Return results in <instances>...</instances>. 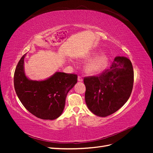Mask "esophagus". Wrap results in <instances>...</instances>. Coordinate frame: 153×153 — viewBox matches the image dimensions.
<instances>
[{"label": "esophagus", "mask_w": 153, "mask_h": 153, "mask_svg": "<svg viewBox=\"0 0 153 153\" xmlns=\"http://www.w3.org/2000/svg\"><path fill=\"white\" fill-rule=\"evenodd\" d=\"M78 82H83V79L81 76H78Z\"/></svg>", "instance_id": "esophagus-1"}]
</instances>
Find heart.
<instances>
[{"label": "heart", "mask_w": 153, "mask_h": 153, "mask_svg": "<svg viewBox=\"0 0 153 153\" xmlns=\"http://www.w3.org/2000/svg\"><path fill=\"white\" fill-rule=\"evenodd\" d=\"M96 55V53H92L85 55L82 59L88 60ZM109 58L106 53H101L88 62L85 67V71L89 75H97L103 71L107 67Z\"/></svg>", "instance_id": "b5f03b06"}]
</instances>
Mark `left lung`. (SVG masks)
Masks as SVG:
<instances>
[{"instance_id":"obj_1","label":"left lung","mask_w":153,"mask_h":153,"mask_svg":"<svg viewBox=\"0 0 153 153\" xmlns=\"http://www.w3.org/2000/svg\"><path fill=\"white\" fill-rule=\"evenodd\" d=\"M133 80L130 60L123 56L115 57L110 69L97 76L84 78L85 100L88 108L99 117L114 114L128 100Z\"/></svg>"}]
</instances>
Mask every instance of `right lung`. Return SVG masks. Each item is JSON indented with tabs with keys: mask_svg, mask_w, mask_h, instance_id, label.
I'll use <instances>...</instances> for the list:
<instances>
[{
	"mask_svg": "<svg viewBox=\"0 0 153 153\" xmlns=\"http://www.w3.org/2000/svg\"><path fill=\"white\" fill-rule=\"evenodd\" d=\"M18 62L14 75L16 93L24 107L41 119L53 120L63 112L68 92L77 83V75L55 72L43 80H32L25 75L24 59Z\"/></svg>",
	"mask_w": 153,
	"mask_h": 153,
	"instance_id": "1",
	"label": "right lung"
}]
</instances>
